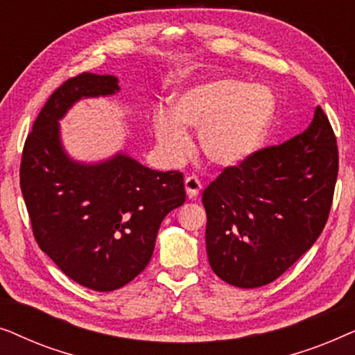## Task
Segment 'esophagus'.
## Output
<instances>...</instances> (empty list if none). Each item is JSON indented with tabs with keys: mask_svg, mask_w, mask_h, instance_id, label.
<instances>
[{
	"mask_svg": "<svg viewBox=\"0 0 355 355\" xmlns=\"http://www.w3.org/2000/svg\"><path fill=\"white\" fill-rule=\"evenodd\" d=\"M184 186H186V193H187V197L191 198V200H192V198H197L198 192L202 191V184L196 176L186 178V181H184Z\"/></svg>",
	"mask_w": 355,
	"mask_h": 355,
	"instance_id": "esophagus-1",
	"label": "esophagus"
}]
</instances>
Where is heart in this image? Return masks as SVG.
<instances>
[{"mask_svg":"<svg viewBox=\"0 0 355 355\" xmlns=\"http://www.w3.org/2000/svg\"><path fill=\"white\" fill-rule=\"evenodd\" d=\"M275 116L268 87L223 77L187 87L174 96L173 111H155L153 134L164 157L179 162L192 148L186 128L197 129L203 155L216 166L232 168L259 152Z\"/></svg>","mask_w":355,"mask_h":355,"instance_id":"obj_1","label":"heart"}]
</instances>
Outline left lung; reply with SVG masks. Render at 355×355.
Here are the masks:
<instances>
[{"instance_id":"1","label":"left lung","mask_w":355,"mask_h":355,"mask_svg":"<svg viewBox=\"0 0 355 355\" xmlns=\"http://www.w3.org/2000/svg\"><path fill=\"white\" fill-rule=\"evenodd\" d=\"M336 178V137L320 106L302 134L225 168L202 197L216 276L244 289L279 278L322 234Z\"/></svg>"}]
</instances>
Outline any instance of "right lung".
I'll return each instance as SVG.
<instances>
[{"label":"right lung","mask_w":355,"mask_h":355,"mask_svg":"<svg viewBox=\"0 0 355 355\" xmlns=\"http://www.w3.org/2000/svg\"><path fill=\"white\" fill-rule=\"evenodd\" d=\"M119 92L114 76L84 72L66 80L27 135L21 191L40 249L85 288L110 293L144 271L164 216L186 202L179 171H155L128 153L76 162L60 121L77 101Z\"/></svg>","instance_id":"right-lung-1"}]
</instances>
